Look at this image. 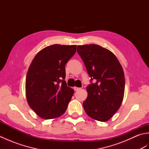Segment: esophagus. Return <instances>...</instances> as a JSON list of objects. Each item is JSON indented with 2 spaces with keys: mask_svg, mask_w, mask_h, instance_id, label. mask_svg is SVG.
Segmentation results:
<instances>
[{
  "mask_svg": "<svg viewBox=\"0 0 149 149\" xmlns=\"http://www.w3.org/2000/svg\"><path fill=\"white\" fill-rule=\"evenodd\" d=\"M74 90H75V91H77V90H80V88H77V87H74Z\"/></svg>",
  "mask_w": 149,
  "mask_h": 149,
  "instance_id": "esophagus-1",
  "label": "esophagus"
}]
</instances>
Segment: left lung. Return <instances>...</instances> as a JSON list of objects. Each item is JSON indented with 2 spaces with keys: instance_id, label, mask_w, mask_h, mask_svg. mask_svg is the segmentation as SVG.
Instances as JSON below:
<instances>
[{
  "instance_id": "8db88e82",
  "label": "left lung",
  "mask_w": 149,
  "mask_h": 149,
  "mask_svg": "<svg viewBox=\"0 0 149 149\" xmlns=\"http://www.w3.org/2000/svg\"><path fill=\"white\" fill-rule=\"evenodd\" d=\"M77 53L90 77L86 87L88 97L83 102L87 115L106 122L120 108L125 89L123 68L113 54L95 44L78 45Z\"/></svg>"
}]
</instances>
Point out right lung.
I'll return each instance as SVG.
<instances>
[{
    "instance_id": "obj_1",
    "label": "right lung",
    "mask_w": 149,
    "mask_h": 149,
    "mask_svg": "<svg viewBox=\"0 0 149 149\" xmlns=\"http://www.w3.org/2000/svg\"><path fill=\"white\" fill-rule=\"evenodd\" d=\"M76 47H47L31 63L26 76V97L31 108L41 118H57L67 109L74 91L65 81V65L75 54Z\"/></svg>"
}]
</instances>
